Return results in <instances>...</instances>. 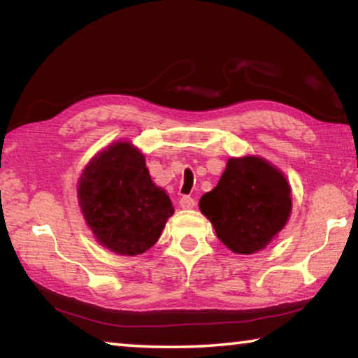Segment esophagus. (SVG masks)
Returning a JSON list of instances; mask_svg holds the SVG:
<instances>
[{"label":"esophagus","instance_id":"1","mask_svg":"<svg viewBox=\"0 0 358 358\" xmlns=\"http://www.w3.org/2000/svg\"><path fill=\"white\" fill-rule=\"evenodd\" d=\"M194 205H196V201H194V199L189 197V196H183L180 199V207L183 210L194 208Z\"/></svg>","mask_w":358,"mask_h":358}]
</instances>
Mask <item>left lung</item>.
<instances>
[{
	"label": "left lung",
	"mask_w": 358,
	"mask_h": 358,
	"mask_svg": "<svg viewBox=\"0 0 358 358\" xmlns=\"http://www.w3.org/2000/svg\"><path fill=\"white\" fill-rule=\"evenodd\" d=\"M290 186L281 171L259 156L230 157L220 183L199 208L235 254H254L273 240L290 216Z\"/></svg>",
	"instance_id": "8db88e82"
}]
</instances>
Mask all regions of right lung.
I'll return each instance as SVG.
<instances>
[{
    "mask_svg": "<svg viewBox=\"0 0 358 358\" xmlns=\"http://www.w3.org/2000/svg\"><path fill=\"white\" fill-rule=\"evenodd\" d=\"M78 205L102 246L121 256H137L161 237L173 207L145 166V156L129 142L98 153L78 180Z\"/></svg>",
    "mask_w": 358,
    "mask_h": 358,
    "instance_id": "add662e5",
    "label": "right lung"
}]
</instances>
